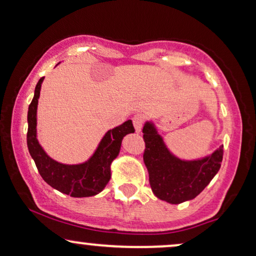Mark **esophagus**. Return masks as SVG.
<instances>
[{"mask_svg":"<svg viewBox=\"0 0 256 256\" xmlns=\"http://www.w3.org/2000/svg\"><path fill=\"white\" fill-rule=\"evenodd\" d=\"M144 120H146V118H144L142 114H136V115L133 116V124H134L135 130H136L138 133H140L141 129H142Z\"/></svg>","mask_w":256,"mask_h":256,"instance_id":"34e87169","label":"esophagus"}]
</instances>
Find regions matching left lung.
I'll list each match as a JSON object with an SVG mask.
<instances>
[{"label":"left lung","mask_w":256,"mask_h":256,"mask_svg":"<svg viewBox=\"0 0 256 256\" xmlns=\"http://www.w3.org/2000/svg\"><path fill=\"white\" fill-rule=\"evenodd\" d=\"M144 162L150 174L153 194L167 203L179 204L194 200L218 172L223 146L210 156L184 162L171 154L152 123L144 127Z\"/></svg>","instance_id":"obj_1"}]
</instances>
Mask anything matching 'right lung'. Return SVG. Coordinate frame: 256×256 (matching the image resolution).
Returning a JSON list of instances; mask_svg holds the SVG:
<instances>
[{"label": "right lung", "mask_w": 256, "mask_h": 256, "mask_svg": "<svg viewBox=\"0 0 256 256\" xmlns=\"http://www.w3.org/2000/svg\"><path fill=\"white\" fill-rule=\"evenodd\" d=\"M38 82L34 97L28 106L27 146L36 162L40 176L50 186L71 197H90L100 194L110 180V165L118 156L122 138L124 135L134 133L130 120L112 129L104 135L98 148L86 162L80 165H64L56 162L45 153L36 140V108L40 96L41 83Z\"/></svg>", "instance_id": "add662e5"}]
</instances>
